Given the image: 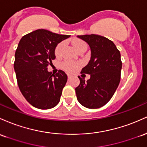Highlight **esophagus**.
<instances>
[{"label": "esophagus", "mask_w": 147, "mask_h": 147, "mask_svg": "<svg viewBox=\"0 0 147 147\" xmlns=\"http://www.w3.org/2000/svg\"><path fill=\"white\" fill-rule=\"evenodd\" d=\"M67 76H68V79H69L71 78V75L70 74H67Z\"/></svg>", "instance_id": "34e87169"}]
</instances>
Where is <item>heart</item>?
Instances as JSON below:
<instances>
[{
    "instance_id": "heart-1",
    "label": "heart",
    "mask_w": 147,
    "mask_h": 147,
    "mask_svg": "<svg viewBox=\"0 0 147 147\" xmlns=\"http://www.w3.org/2000/svg\"><path fill=\"white\" fill-rule=\"evenodd\" d=\"M72 44H73L74 48L75 49V50L78 53L82 50H85V49H86L87 50V46L86 43L83 42V41L80 40V39H75V40L73 41ZM65 42H62L57 44V46L56 47L55 50V54L57 57H59V56L62 55V53L63 51V49L64 48H65ZM77 67H78V65H76V64L75 63H72V62H65L63 63L64 69H65L66 71H69V72L73 71L74 69L76 68Z\"/></svg>"
}]
</instances>
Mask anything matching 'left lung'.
<instances>
[{
	"label": "left lung",
	"instance_id": "left-lung-1",
	"mask_svg": "<svg viewBox=\"0 0 147 147\" xmlns=\"http://www.w3.org/2000/svg\"><path fill=\"white\" fill-rule=\"evenodd\" d=\"M77 37L91 49L90 62L81 71V74H90V78L85 81L78 76L80 84L75 89L77 99L85 108H100L111 99L119 84L122 67L120 52L106 37L94 34Z\"/></svg>",
	"mask_w": 147,
	"mask_h": 147
}]
</instances>
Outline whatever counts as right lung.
Masks as SVG:
<instances>
[{
  "label": "right lung",
  "instance_id": "right-lung-1",
  "mask_svg": "<svg viewBox=\"0 0 147 147\" xmlns=\"http://www.w3.org/2000/svg\"><path fill=\"white\" fill-rule=\"evenodd\" d=\"M70 37L39 29L21 39L15 52L14 68L19 90L30 104L42 110L58 104L67 81L65 71L54 75L47 67L55 59L59 43Z\"/></svg>",
  "mask_w": 147,
  "mask_h": 147
}]
</instances>
